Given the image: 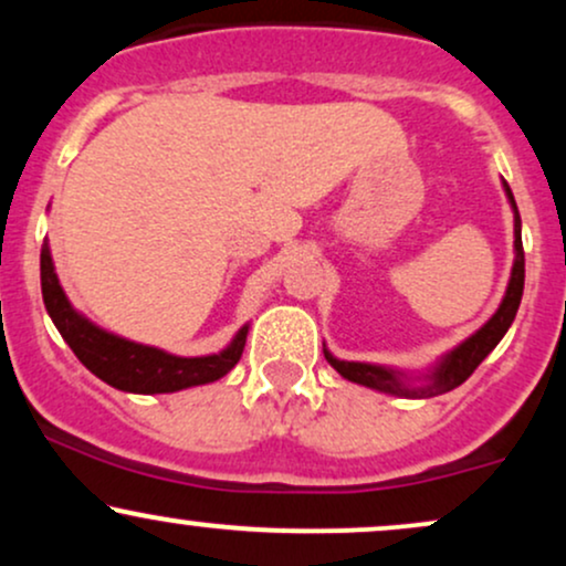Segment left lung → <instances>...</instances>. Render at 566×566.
Masks as SVG:
<instances>
[{
  "instance_id": "1",
  "label": "left lung",
  "mask_w": 566,
  "mask_h": 566,
  "mask_svg": "<svg viewBox=\"0 0 566 566\" xmlns=\"http://www.w3.org/2000/svg\"><path fill=\"white\" fill-rule=\"evenodd\" d=\"M503 191L513 210V265L509 287H505V295L503 301H500L495 314H492L476 333L465 337V340H460L458 346L447 350V354H441L431 367L418 369V373H409V369L388 365H373V361L337 359L333 350L327 348V343H324V359H327L343 378L350 382H359V386L365 388H373V391L399 396V399H431V396L452 391L460 382L469 380L473 369L492 354V348L503 340V335L509 333L513 319H516V311L524 292L522 218H518L516 201H513V193L505 180Z\"/></svg>"
}]
</instances>
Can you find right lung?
<instances>
[{
	"instance_id": "obj_1",
	"label": "right lung",
	"mask_w": 566,
	"mask_h": 566,
	"mask_svg": "<svg viewBox=\"0 0 566 566\" xmlns=\"http://www.w3.org/2000/svg\"><path fill=\"white\" fill-rule=\"evenodd\" d=\"M39 271H42V297L50 319L95 378L127 394H175L184 388L207 386L229 375L237 361L242 359L250 324H242L237 335L218 354L205 356H178L170 350L135 343L129 337L108 333L101 324L76 311L69 295L61 287L55 274L53 252L44 239L42 255H39Z\"/></svg>"
}]
</instances>
